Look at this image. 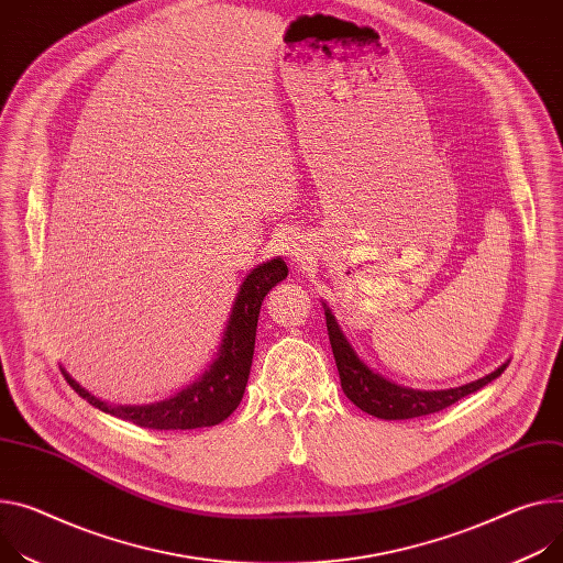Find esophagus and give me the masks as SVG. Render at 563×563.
Segmentation results:
<instances>
[{"mask_svg":"<svg viewBox=\"0 0 563 563\" xmlns=\"http://www.w3.org/2000/svg\"><path fill=\"white\" fill-rule=\"evenodd\" d=\"M299 252H301V250H299V245H297V243H290L288 254H290V256H299Z\"/></svg>","mask_w":563,"mask_h":563,"instance_id":"esophagus-1","label":"esophagus"}]
</instances>
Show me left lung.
Returning <instances> with one entry per match:
<instances>
[{
  "instance_id": "obj_1",
  "label": "left lung",
  "mask_w": 563,
  "mask_h": 563,
  "mask_svg": "<svg viewBox=\"0 0 563 563\" xmlns=\"http://www.w3.org/2000/svg\"><path fill=\"white\" fill-rule=\"evenodd\" d=\"M327 316V331H329V342L333 350V358L338 365L340 374V385L342 393L347 395V399L358 406L363 412L374 415L378 419H415L423 415L440 412L462 397L478 393L481 387L498 378L507 363L500 365L496 372L487 374L485 378H478L473 383H466L462 387H451V390H432V393H421V390H410V387H401L393 380H387L372 372L352 350V344L347 338L342 335L335 318L331 316L329 309H324Z\"/></svg>"
}]
</instances>
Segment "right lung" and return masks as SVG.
Returning a JSON list of instances; mask_svg holds the SVG:
<instances>
[{"mask_svg":"<svg viewBox=\"0 0 563 563\" xmlns=\"http://www.w3.org/2000/svg\"><path fill=\"white\" fill-rule=\"evenodd\" d=\"M288 268L282 258H273L268 264L256 266L243 282L239 297L234 301L232 318L223 335V344L219 350V358L187 390L178 393L166 401L153 406H108L92 397L88 390L65 374L74 393L82 397L95 408L114 415L119 419L131 421L140 428L148 430H191L202 426H216L228 419L243 399L252 354H254V335L256 320L262 301L268 290L286 279Z\"/></svg>","mask_w":563,"mask_h":563,"instance_id":"right-lung-1","label":"right lung"}]
</instances>
